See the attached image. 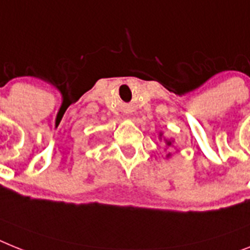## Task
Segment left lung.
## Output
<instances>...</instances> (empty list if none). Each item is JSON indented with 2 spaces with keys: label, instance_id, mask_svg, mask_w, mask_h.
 <instances>
[{
  "label": "left lung",
  "instance_id": "1",
  "mask_svg": "<svg viewBox=\"0 0 250 250\" xmlns=\"http://www.w3.org/2000/svg\"><path fill=\"white\" fill-rule=\"evenodd\" d=\"M159 138H160V140H164L165 146H167V147H171V146L174 145L173 138L164 137V133H163V132H160V133H159ZM169 157H171V152H167V159H169Z\"/></svg>",
  "mask_w": 250,
  "mask_h": 250
}]
</instances>
